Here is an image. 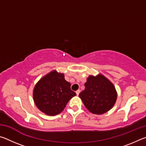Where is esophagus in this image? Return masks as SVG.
Segmentation results:
<instances>
[{"label": "esophagus", "instance_id": "34e87169", "mask_svg": "<svg viewBox=\"0 0 146 146\" xmlns=\"http://www.w3.org/2000/svg\"><path fill=\"white\" fill-rule=\"evenodd\" d=\"M80 90H78L77 91H76V95H79V93H80Z\"/></svg>", "mask_w": 146, "mask_h": 146}]
</instances>
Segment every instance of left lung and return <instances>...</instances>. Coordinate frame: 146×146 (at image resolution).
Listing matches in <instances>:
<instances>
[{
  "label": "left lung",
  "instance_id": "left-lung-1",
  "mask_svg": "<svg viewBox=\"0 0 146 146\" xmlns=\"http://www.w3.org/2000/svg\"><path fill=\"white\" fill-rule=\"evenodd\" d=\"M84 86L85 90L79 94V97L91 113L101 115L113 107L117 93L113 83L104 76H89Z\"/></svg>",
  "mask_w": 146,
  "mask_h": 146
}]
</instances>
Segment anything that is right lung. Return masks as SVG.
Listing matches in <instances>:
<instances>
[{
	"label": "right lung",
	"instance_id": "add662e5",
	"mask_svg": "<svg viewBox=\"0 0 146 146\" xmlns=\"http://www.w3.org/2000/svg\"><path fill=\"white\" fill-rule=\"evenodd\" d=\"M76 95L71 90V84L63 73L55 70L43 76L33 90L35 104L42 112L50 116L58 115L65 108L71 98Z\"/></svg>",
	"mask_w": 146,
	"mask_h": 146
}]
</instances>
